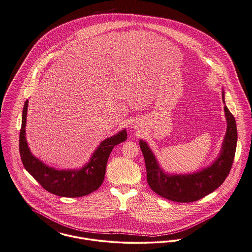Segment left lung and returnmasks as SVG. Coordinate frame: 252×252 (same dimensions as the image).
I'll list each match as a JSON object with an SVG mask.
<instances>
[{
    "label": "left lung",
    "instance_id": "obj_1",
    "mask_svg": "<svg viewBox=\"0 0 252 252\" xmlns=\"http://www.w3.org/2000/svg\"><path fill=\"white\" fill-rule=\"evenodd\" d=\"M222 92V100L224 103ZM227 130L218 159L209 167L190 175L169 176L159 168L145 141L139 140L147 172V182L158 195L177 202H193L212 193L228 176L234 161L237 127L233 115L224 106Z\"/></svg>",
    "mask_w": 252,
    "mask_h": 252
}]
</instances>
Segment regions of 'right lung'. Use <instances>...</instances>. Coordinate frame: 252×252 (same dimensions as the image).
Segmentation results:
<instances>
[{"label":"right lung","instance_id":"right-lung-1","mask_svg":"<svg viewBox=\"0 0 252 252\" xmlns=\"http://www.w3.org/2000/svg\"><path fill=\"white\" fill-rule=\"evenodd\" d=\"M28 105L29 100L26 101L24 105L22 127L19 137V151L26 170L44 189L60 197H83L97 190L104 181L109 156L116 145L127 139L126 131L123 130L115 136L102 141L100 146L93 155L90 162L81 170L58 171L45 165L30 151L25 129Z\"/></svg>","mask_w":252,"mask_h":252}]
</instances>
